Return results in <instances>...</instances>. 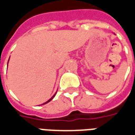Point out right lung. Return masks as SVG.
<instances>
[{
	"label": "right lung",
	"instance_id": "obj_1",
	"mask_svg": "<svg viewBox=\"0 0 135 135\" xmlns=\"http://www.w3.org/2000/svg\"><path fill=\"white\" fill-rule=\"evenodd\" d=\"M8 61H9V59H8ZM56 93H57V91H56V93L54 94V95H53V96H52V97H51V98H50V99L48 100H47V101H46V102H45V103H42V105H45V104H46V103H49V102H50V100H51L53 99V98H54V97H55V95H56Z\"/></svg>",
	"mask_w": 135,
	"mask_h": 135
}]
</instances>
